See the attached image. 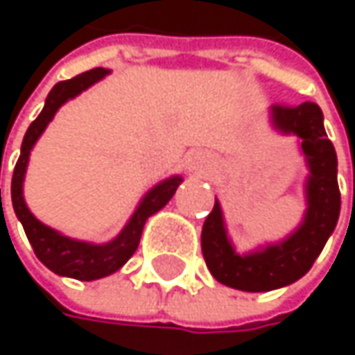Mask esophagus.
Listing matches in <instances>:
<instances>
[{
    "instance_id": "1",
    "label": "esophagus",
    "mask_w": 355,
    "mask_h": 355,
    "mask_svg": "<svg viewBox=\"0 0 355 355\" xmlns=\"http://www.w3.org/2000/svg\"><path fill=\"white\" fill-rule=\"evenodd\" d=\"M209 154L207 152H203V150H199V152H193L189 158H187V168L189 171H193V173H203L207 166H209Z\"/></svg>"
}]
</instances>
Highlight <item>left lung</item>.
<instances>
[{
  "mask_svg": "<svg viewBox=\"0 0 355 355\" xmlns=\"http://www.w3.org/2000/svg\"><path fill=\"white\" fill-rule=\"evenodd\" d=\"M273 123L302 139L309 177V209L304 224L286 243L252 254H236L226 239L222 209L216 201L201 230V250L211 275L236 290L269 292L300 279L317 261L327 239L335 230L341 195L337 184V156L322 127V112L315 103L275 105L271 108Z\"/></svg>",
  "mask_w": 355,
  "mask_h": 355,
  "instance_id": "8db88e82",
  "label": "left lung"
}]
</instances>
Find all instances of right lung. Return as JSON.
<instances>
[{"label": "right lung", "mask_w": 355, "mask_h": 355, "mask_svg": "<svg viewBox=\"0 0 355 355\" xmlns=\"http://www.w3.org/2000/svg\"><path fill=\"white\" fill-rule=\"evenodd\" d=\"M105 73H107V69L94 67L90 71H84V73H80V76H76L71 80H65V82H59V84L53 86V90L46 96L44 108L40 110V114L31 123V127H28V131L24 135L20 158L16 162L14 177H12V203H14V211H16L18 220L24 226V232H26V236H28V241L33 245V250L38 257V261L42 265H46L51 271H55L57 275L82 279V282L101 279V277H105L108 273L116 271L119 267H123L131 259V254L135 252V248L139 245L146 220L152 214H156L158 209H162L171 201V197L175 195L177 187L182 180L180 177H173L168 178V180H164V182H160V184H156L146 195V199L139 203L137 211L133 214L129 224L123 228V232L112 243H108V245H88V243H80V241H71L67 236H61L53 228L40 224L35 216L28 211V207L24 203V197H22V180H24L28 156H31V150H33L35 141L40 137V133L44 131V127L49 125V121L53 119L57 108L61 107L65 101L78 96L82 90H86L94 82H98Z\"/></svg>", "instance_id": "1"}]
</instances>
